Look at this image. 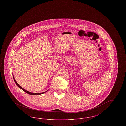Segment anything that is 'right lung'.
<instances>
[{
  "label": "right lung",
  "instance_id": "right-lung-1",
  "mask_svg": "<svg viewBox=\"0 0 126 126\" xmlns=\"http://www.w3.org/2000/svg\"><path fill=\"white\" fill-rule=\"evenodd\" d=\"M13 78H14V81H15V83L17 85V86H18V87H19L20 88H21L22 90H23L24 91L25 93H27V94H31V95H40V94H44V93H45V92H47L48 91V90L47 91H46V92H42V93H31V92H29V91H27V90H25L23 88H22L19 84H18V83L16 82V80H15V79L14 78V76H13Z\"/></svg>",
  "mask_w": 126,
  "mask_h": 126
}]
</instances>
